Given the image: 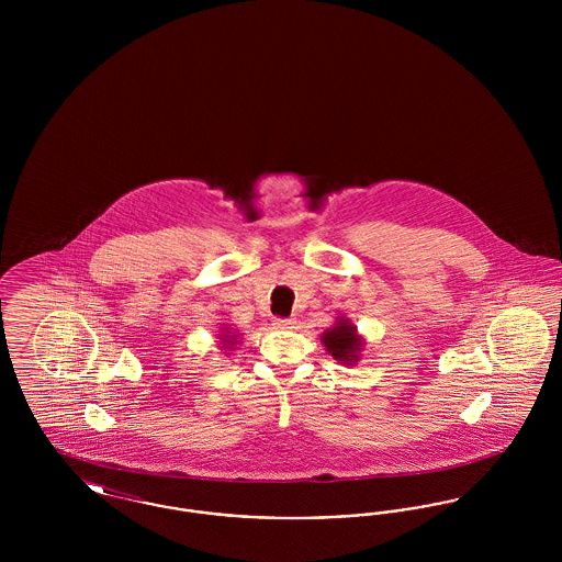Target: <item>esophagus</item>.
Here are the masks:
<instances>
[{"instance_id":"obj_1","label":"esophagus","mask_w":562,"mask_h":562,"mask_svg":"<svg viewBox=\"0 0 562 562\" xmlns=\"http://www.w3.org/2000/svg\"><path fill=\"white\" fill-rule=\"evenodd\" d=\"M276 328H293L294 318H273Z\"/></svg>"}]
</instances>
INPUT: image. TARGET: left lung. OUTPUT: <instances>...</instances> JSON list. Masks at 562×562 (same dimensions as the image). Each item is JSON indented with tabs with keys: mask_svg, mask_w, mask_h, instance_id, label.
I'll return each mask as SVG.
<instances>
[{
	"mask_svg": "<svg viewBox=\"0 0 562 562\" xmlns=\"http://www.w3.org/2000/svg\"><path fill=\"white\" fill-rule=\"evenodd\" d=\"M362 344V337L348 318H339L333 328L322 333V346L341 364L358 362Z\"/></svg>",
	"mask_w": 562,
	"mask_h": 562,
	"instance_id": "1",
	"label": "left lung"
}]
</instances>
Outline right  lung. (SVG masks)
I'll return each instance as SVG.
<instances>
[{
    "label": "right lung",
    "instance_id": "obj_1",
    "mask_svg": "<svg viewBox=\"0 0 562 562\" xmlns=\"http://www.w3.org/2000/svg\"><path fill=\"white\" fill-rule=\"evenodd\" d=\"M236 339H238V335H229V330H225V335H221V344L225 349H232L229 346H234Z\"/></svg>",
    "mask_w": 562,
    "mask_h": 562
}]
</instances>
